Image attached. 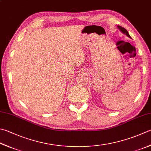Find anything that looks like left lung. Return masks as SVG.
<instances>
[{"label":"left lung","mask_w":151,"mask_h":151,"mask_svg":"<svg viewBox=\"0 0 151 151\" xmlns=\"http://www.w3.org/2000/svg\"><path fill=\"white\" fill-rule=\"evenodd\" d=\"M118 28H119L120 30V31L122 32H123L124 34H125V35H126L127 36H128V37H129V38H131V37L129 36V33H128V31L126 30V29H124V27H121V26H120V25H118Z\"/></svg>","instance_id":"1"}]
</instances>
